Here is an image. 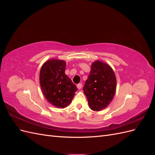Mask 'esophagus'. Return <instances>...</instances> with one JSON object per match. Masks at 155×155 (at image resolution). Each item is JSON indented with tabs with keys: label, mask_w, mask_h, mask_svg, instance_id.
<instances>
[{
	"label": "esophagus",
	"mask_w": 155,
	"mask_h": 155,
	"mask_svg": "<svg viewBox=\"0 0 155 155\" xmlns=\"http://www.w3.org/2000/svg\"><path fill=\"white\" fill-rule=\"evenodd\" d=\"M77 87L78 89H81L82 88V84L81 83H79L77 85Z\"/></svg>",
	"instance_id": "esophagus-1"
}]
</instances>
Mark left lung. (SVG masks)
<instances>
[{
	"label": "left lung",
	"instance_id": "obj_1",
	"mask_svg": "<svg viewBox=\"0 0 155 155\" xmlns=\"http://www.w3.org/2000/svg\"><path fill=\"white\" fill-rule=\"evenodd\" d=\"M116 89L114 72L109 64L96 61L83 87L88 105L94 111L104 109L112 101Z\"/></svg>",
	"mask_w": 155,
	"mask_h": 155
}]
</instances>
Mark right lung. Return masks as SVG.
<instances>
[{
    "instance_id": "add662e5",
    "label": "right lung",
    "mask_w": 155,
    "mask_h": 155,
    "mask_svg": "<svg viewBox=\"0 0 155 155\" xmlns=\"http://www.w3.org/2000/svg\"><path fill=\"white\" fill-rule=\"evenodd\" d=\"M66 62L51 59L46 61L40 70L39 81L45 98L59 109L71 103L78 90L76 86L64 73Z\"/></svg>"
}]
</instances>
